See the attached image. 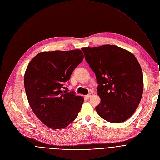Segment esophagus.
Returning <instances> with one entry per match:
<instances>
[{
  "instance_id": "34e87169",
  "label": "esophagus",
  "mask_w": 160,
  "mask_h": 160,
  "mask_svg": "<svg viewBox=\"0 0 160 160\" xmlns=\"http://www.w3.org/2000/svg\"><path fill=\"white\" fill-rule=\"evenodd\" d=\"M92 95H93L92 93H90V94H89L88 95H86L85 97H86L87 99H89V98H91L92 96Z\"/></svg>"
}]
</instances>
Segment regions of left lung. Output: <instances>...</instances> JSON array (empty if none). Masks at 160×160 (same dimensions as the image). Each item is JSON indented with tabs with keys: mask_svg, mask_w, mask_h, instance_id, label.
<instances>
[{
	"mask_svg": "<svg viewBox=\"0 0 160 160\" xmlns=\"http://www.w3.org/2000/svg\"><path fill=\"white\" fill-rule=\"evenodd\" d=\"M82 50L99 84L97 113L109 122L127 120L138 106L143 91V72L136 57L111 45Z\"/></svg>",
	"mask_w": 160,
	"mask_h": 160,
	"instance_id": "1",
	"label": "left lung"
}]
</instances>
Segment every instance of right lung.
Masks as SVG:
<instances>
[{
	"instance_id": "add662e5",
	"label": "right lung",
	"mask_w": 160,
	"mask_h": 160,
	"mask_svg": "<svg viewBox=\"0 0 160 160\" xmlns=\"http://www.w3.org/2000/svg\"><path fill=\"white\" fill-rule=\"evenodd\" d=\"M83 58L81 50L43 52L27 68L24 86L29 105L50 128H65L78 117L84 98L64 91L63 86Z\"/></svg>"
}]
</instances>
